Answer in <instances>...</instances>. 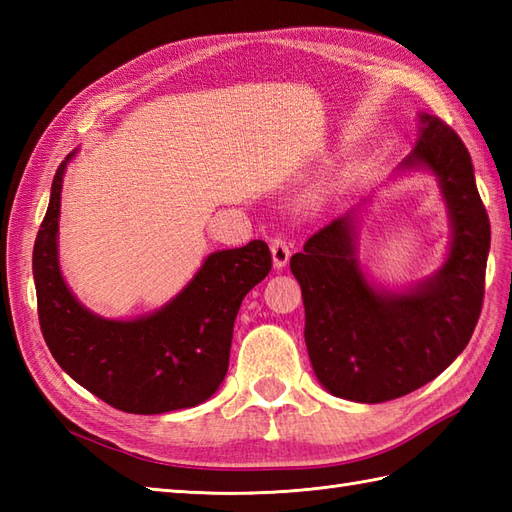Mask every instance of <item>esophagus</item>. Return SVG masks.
Instances as JSON below:
<instances>
[{"label": "esophagus", "mask_w": 512, "mask_h": 512, "mask_svg": "<svg viewBox=\"0 0 512 512\" xmlns=\"http://www.w3.org/2000/svg\"><path fill=\"white\" fill-rule=\"evenodd\" d=\"M270 250H273L275 268H284L290 259V244L286 242V237L275 235L273 239H270Z\"/></svg>", "instance_id": "esophagus-1"}]
</instances>
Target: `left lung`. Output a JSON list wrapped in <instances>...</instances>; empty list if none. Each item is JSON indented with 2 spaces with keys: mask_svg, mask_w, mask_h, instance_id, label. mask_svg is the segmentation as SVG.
<instances>
[{
  "mask_svg": "<svg viewBox=\"0 0 512 512\" xmlns=\"http://www.w3.org/2000/svg\"><path fill=\"white\" fill-rule=\"evenodd\" d=\"M420 123L405 167H429L449 204L453 244L440 273L402 295L374 290L354 259L347 215L290 259L314 374L330 394L369 405L407 396L440 376L471 341L484 303L491 222L469 149L442 118L422 114Z\"/></svg>",
  "mask_w": 512,
  "mask_h": 512,
  "instance_id": "8db88e82",
  "label": "left lung"
}]
</instances>
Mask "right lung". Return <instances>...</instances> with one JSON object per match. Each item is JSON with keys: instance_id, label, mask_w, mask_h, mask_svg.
Returning a JSON list of instances; mask_svg holds the SVG:
<instances>
[{"instance_id": "obj_1", "label": "right lung", "mask_w": 512, "mask_h": 512, "mask_svg": "<svg viewBox=\"0 0 512 512\" xmlns=\"http://www.w3.org/2000/svg\"><path fill=\"white\" fill-rule=\"evenodd\" d=\"M65 162L54 173L50 204L32 250L39 325L54 361L94 396L127 413L149 416L200 405L226 376L239 306L273 268L268 244L253 239L242 248L209 255L191 284L151 317H94L70 295L59 273Z\"/></svg>"}]
</instances>
